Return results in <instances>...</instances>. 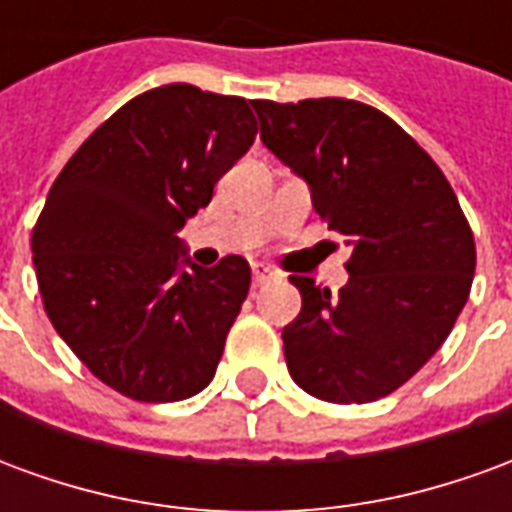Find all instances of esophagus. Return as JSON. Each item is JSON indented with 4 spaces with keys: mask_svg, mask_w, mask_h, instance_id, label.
I'll list each match as a JSON object with an SVG mask.
<instances>
[{
    "mask_svg": "<svg viewBox=\"0 0 512 512\" xmlns=\"http://www.w3.org/2000/svg\"><path fill=\"white\" fill-rule=\"evenodd\" d=\"M252 277H255V285H263L268 279H274V268H268L266 263H252Z\"/></svg>",
    "mask_w": 512,
    "mask_h": 512,
    "instance_id": "1",
    "label": "esophagus"
}]
</instances>
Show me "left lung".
I'll use <instances>...</instances> for the list:
<instances>
[{
  "label": "left lung",
  "instance_id": "8db88e82",
  "mask_svg": "<svg viewBox=\"0 0 512 512\" xmlns=\"http://www.w3.org/2000/svg\"><path fill=\"white\" fill-rule=\"evenodd\" d=\"M260 139L345 235L337 296L290 277L301 312L282 329L293 381L329 403H370L436 354L469 299L474 238L436 161L373 106L348 98L252 101Z\"/></svg>",
  "mask_w": 512,
  "mask_h": 512
}]
</instances>
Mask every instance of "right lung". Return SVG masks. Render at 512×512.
I'll list each match as a JSON object with an SVG mask.
<instances>
[{"mask_svg":"<svg viewBox=\"0 0 512 512\" xmlns=\"http://www.w3.org/2000/svg\"><path fill=\"white\" fill-rule=\"evenodd\" d=\"M244 98L167 84L95 128L51 186L32 263L51 326L95 378L142 403L211 384L252 271L191 263L178 230L252 147Z\"/></svg>","mask_w":512,"mask_h":512,"instance_id":"right-lung-1","label":"right lung"}]
</instances>
